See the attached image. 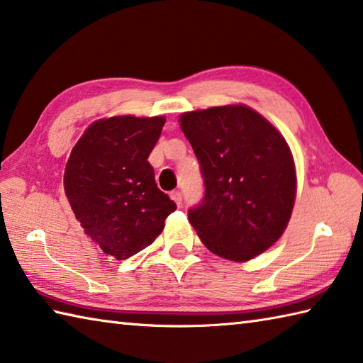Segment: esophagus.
Returning a JSON list of instances; mask_svg holds the SVG:
<instances>
[{
    "label": "esophagus",
    "mask_w": 363,
    "mask_h": 363,
    "mask_svg": "<svg viewBox=\"0 0 363 363\" xmlns=\"http://www.w3.org/2000/svg\"><path fill=\"white\" fill-rule=\"evenodd\" d=\"M172 200H173L177 206L182 204V194H181L179 190H173V191H172Z\"/></svg>",
    "instance_id": "obj_1"
}]
</instances>
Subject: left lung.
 Masks as SVG:
<instances>
[{
	"instance_id": "left-lung-1",
	"label": "left lung",
	"mask_w": 363,
	"mask_h": 363,
	"mask_svg": "<svg viewBox=\"0 0 363 363\" xmlns=\"http://www.w3.org/2000/svg\"><path fill=\"white\" fill-rule=\"evenodd\" d=\"M204 196L189 222L212 253L248 261L285 231L296 200L293 154L281 133L245 105L184 113Z\"/></svg>"
}]
</instances>
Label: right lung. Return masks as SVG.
I'll return each mask as SVG.
<instances>
[{
    "instance_id": "1",
    "label": "right lung",
    "mask_w": 363,
    "mask_h": 363,
    "mask_svg": "<svg viewBox=\"0 0 363 363\" xmlns=\"http://www.w3.org/2000/svg\"><path fill=\"white\" fill-rule=\"evenodd\" d=\"M163 124V116L99 119L67 160L64 190L70 208L84 233L116 259L151 245L176 209L147 162Z\"/></svg>"
}]
</instances>
